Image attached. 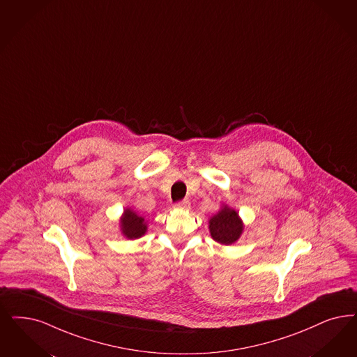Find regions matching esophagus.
I'll return each mask as SVG.
<instances>
[{"instance_id":"esophagus-1","label":"esophagus","mask_w":357,"mask_h":357,"mask_svg":"<svg viewBox=\"0 0 357 357\" xmlns=\"http://www.w3.org/2000/svg\"><path fill=\"white\" fill-rule=\"evenodd\" d=\"M174 208H176V209H184V211H188V209L190 208V201H189V199L177 201V202L174 204Z\"/></svg>"}]
</instances>
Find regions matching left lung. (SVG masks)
I'll list each match as a JSON object with an SVG mask.
<instances>
[{"instance_id": "8db88e82", "label": "left lung", "mask_w": 357, "mask_h": 357, "mask_svg": "<svg viewBox=\"0 0 357 357\" xmlns=\"http://www.w3.org/2000/svg\"><path fill=\"white\" fill-rule=\"evenodd\" d=\"M209 229L214 241L222 245H231L241 236L243 225L237 211L225 206L209 221Z\"/></svg>"}]
</instances>
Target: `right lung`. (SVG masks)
<instances>
[{
  "label": "right lung",
  "instance_id": "right-lung-1",
  "mask_svg": "<svg viewBox=\"0 0 357 357\" xmlns=\"http://www.w3.org/2000/svg\"><path fill=\"white\" fill-rule=\"evenodd\" d=\"M121 230L123 234L130 239L142 237L146 231L144 218L139 217L135 211L127 209L121 218Z\"/></svg>",
  "mask_w": 357,
  "mask_h": 357
}]
</instances>
